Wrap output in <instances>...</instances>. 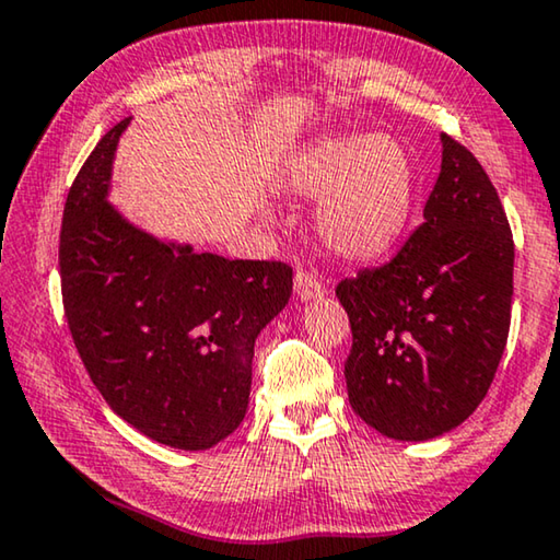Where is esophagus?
Wrapping results in <instances>:
<instances>
[{
  "label": "esophagus",
  "mask_w": 560,
  "mask_h": 560,
  "mask_svg": "<svg viewBox=\"0 0 560 560\" xmlns=\"http://www.w3.org/2000/svg\"><path fill=\"white\" fill-rule=\"evenodd\" d=\"M294 291H296V296L302 299V302H316V299L324 296L322 281L312 271H296Z\"/></svg>",
  "instance_id": "esophagus-1"
}]
</instances>
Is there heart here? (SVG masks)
Instances as JSON below:
<instances>
[{"label": "heart", "mask_w": 560, "mask_h": 560, "mask_svg": "<svg viewBox=\"0 0 560 560\" xmlns=\"http://www.w3.org/2000/svg\"><path fill=\"white\" fill-rule=\"evenodd\" d=\"M283 186L316 206V236L345 261L389 254L410 226L417 200L412 155L389 136L324 138L287 161Z\"/></svg>", "instance_id": "1"}]
</instances>
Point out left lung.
I'll use <instances>...</instances> for the list:
<instances>
[{
  "instance_id": "left-lung-1",
  "label": "left lung",
  "mask_w": 560,
  "mask_h": 560,
  "mask_svg": "<svg viewBox=\"0 0 560 560\" xmlns=\"http://www.w3.org/2000/svg\"><path fill=\"white\" fill-rule=\"evenodd\" d=\"M424 221L399 254L337 296L352 327L349 405L392 440L420 442L465 422L493 385L513 304V233L470 150L440 136Z\"/></svg>"
}]
</instances>
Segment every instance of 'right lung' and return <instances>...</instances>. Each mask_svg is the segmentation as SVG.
Listing matches in <instances>:
<instances>
[{
  "label": "right lung",
  "instance_id": "1",
  "mask_svg": "<svg viewBox=\"0 0 560 560\" xmlns=\"http://www.w3.org/2000/svg\"><path fill=\"white\" fill-rule=\"evenodd\" d=\"M130 118L95 145L67 194L60 281L93 385L161 445L206 450L244 422L254 341L287 306L291 266L165 244L107 203Z\"/></svg>",
  "mask_w": 560,
  "mask_h": 560
}]
</instances>
